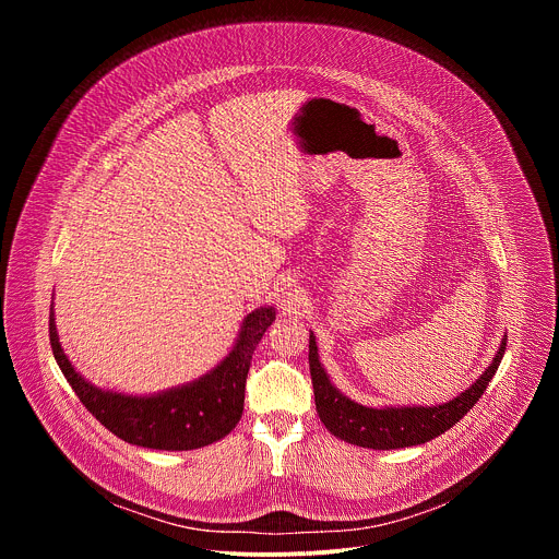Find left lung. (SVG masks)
<instances>
[{"label": "left lung", "mask_w": 559, "mask_h": 559, "mask_svg": "<svg viewBox=\"0 0 559 559\" xmlns=\"http://www.w3.org/2000/svg\"><path fill=\"white\" fill-rule=\"evenodd\" d=\"M507 349V336L489 365V369L477 378L466 391L453 401L436 407H391V409H369L343 395L328 378L321 360H318L316 338L309 334V373L313 384L316 412L323 425L341 440L358 444L365 449H403L414 444H425L447 429H451L464 414L480 401L487 384L496 376Z\"/></svg>", "instance_id": "8db88e82"}]
</instances>
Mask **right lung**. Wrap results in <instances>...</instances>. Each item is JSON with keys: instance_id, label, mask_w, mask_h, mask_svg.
<instances>
[{"instance_id": "1", "label": "right lung", "mask_w": 559, "mask_h": 559, "mask_svg": "<svg viewBox=\"0 0 559 559\" xmlns=\"http://www.w3.org/2000/svg\"><path fill=\"white\" fill-rule=\"evenodd\" d=\"M276 311H252L238 334L234 349L207 376L158 395H121L93 386L68 362L55 330L50 309V347L55 360L84 407L117 438L158 451H190L225 438L241 420L246 380L252 354L272 325Z\"/></svg>"}]
</instances>
